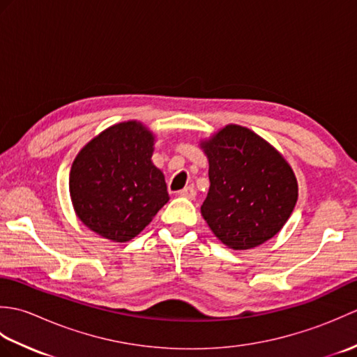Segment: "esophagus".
I'll use <instances>...</instances> for the list:
<instances>
[{
    "label": "esophagus",
    "mask_w": 357,
    "mask_h": 357,
    "mask_svg": "<svg viewBox=\"0 0 357 357\" xmlns=\"http://www.w3.org/2000/svg\"><path fill=\"white\" fill-rule=\"evenodd\" d=\"M178 195H179V196H183V198H187V199H195L196 190H195V187H193V185H188V187L183 188V190H179V192H178Z\"/></svg>",
    "instance_id": "obj_1"
}]
</instances>
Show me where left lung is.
I'll use <instances>...</instances> for the list:
<instances>
[{
  "label": "left lung",
  "mask_w": 357,
  "mask_h": 357,
  "mask_svg": "<svg viewBox=\"0 0 357 357\" xmlns=\"http://www.w3.org/2000/svg\"><path fill=\"white\" fill-rule=\"evenodd\" d=\"M210 188L201 213L215 236L233 250L264 244L282 229L298 201L291 167L267 141L227 126L202 142Z\"/></svg>",
  "instance_id": "1"
}]
</instances>
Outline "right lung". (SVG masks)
<instances>
[{
    "label": "right lung",
    "instance_id": "right-lung-1",
    "mask_svg": "<svg viewBox=\"0 0 357 357\" xmlns=\"http://www.w3.org/2000/svg\"><path fill=\"white\" fill-rule=\"evenodd\" d=\"M153 141L146 127L128 121L98 135L73 161L75 211L100 236L133 239L169 201L164 174L150 159Z\"/></svg>",
    "mask_w": 357,
    "mask_h": 357
}]
</instances>
